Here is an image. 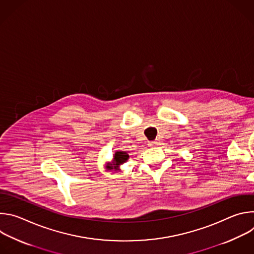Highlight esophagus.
Masks as SVG:
<instances>
[{
  "instance_id": "34e87169",
  "label": "esophagus",
  "mask_w": 254,
  "mask_h": 254,
  "mask_svg": "<svg viewBox=\"0 0 254 254\" xmlns=\"http://www.w3.org/2000/svg\"><path fill=\"white\" fill-rule=\"evenodd\" d=\"M159 144V141L158 140H152V141H149V146L150 147H157Z\"/></svg>"
}]
</instances>
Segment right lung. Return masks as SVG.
<instances>
[{
	"label": "right lung",
	"instance_id": "1",
	"mask_svg": "<svg viewBox=\"0 0 254 254\" xmlns=\"http://www.w3.org/2000/svg\"><path fill=\"white\" fill-rule=\"evenodd\" d=\"M127 158H128V155L126 152H117L115 154V163H116L115 165L119 166L120 164L125 163L127 160ZM116 166H107L106 168L107 169H113Z\"/></svg>",
	"mask_w": 254,
	"mask_h": 254
}]
</instances>
